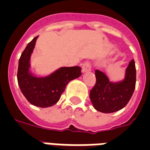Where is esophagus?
<instances>
[{
	"mask_svg": "<svg viewBox=\"0 0 150 150\" xmlns=\"http://www.w3.org/2000/svg\"><path fill=\"white\" fill-rule=\"evenodd\" d=\"M91 71V65L89 62H85L82 66V73H86V72H89Z\"/></svg>",
	"mask_w": 150,
	"mask_h": 150,
	"instance_id": "34e87169",
	"label": "esophagus"
}]
</instances>
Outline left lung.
I'll return each instance as SVG.
<instances>
[{"mask_svg": "<svg viewBox=\"0 0 150 150\" xmlns=\"http://www.w3.org/2000/svg\"><path fill=\"white\" fill-rule=\"evenodd\" d=\"M96 81L90 91V100L94 108L103 113H112L123 108L132 96L136 84V68L132 59L126 69L124 79L111 82L100 70L95 71Z\"/></svg>", "mask_w": 150, "mask_h": 150, "instance_id": "left-lung-1", "label": "left lung"}]
</instances>
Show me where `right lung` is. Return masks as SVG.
I'll use <instances>...</instances> for the list:
<instances>
[{"label": "right lung", "instance_id": "obj_1", "mask_svg": "<svg viewBox=\"0 0 150 150\" xmlns=\"http://www.w3.org/2000/svg\"><path fill=\"white\" fill-rule=\"evenodd\" d=\"M37 39L38 36L35 37L21 54L17 81L21 92L29 103L39 108H48L57 103L69 82L81 75V68L61 67L48 76H34L30 71V59Z\"/></svg>", "mask_w": 150, "mask_h": 150}]
</instances>
